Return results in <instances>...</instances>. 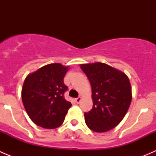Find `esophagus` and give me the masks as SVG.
Returning <instances> with one entry per match:
<instances>
[{"label": "esophagus", "instance_id": "obj_1", "mask_svg": "<svg viewBox=\"0 0 156 156\" xmlns=\"http://www.w3.org/2000/svg\"><path fill=\"white\" fill-rule=\"evenodd\" d=\"M75 102H76L77 103H79L80 102H81V97H78V98H76L75 99Z\"/></svg>", "mask_w": 156, "mask_h": 156}]
</instances>
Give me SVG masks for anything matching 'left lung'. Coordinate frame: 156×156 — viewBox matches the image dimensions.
I'll return each instance as SVG.
<instances>
[{
  "label": "left lung",
  "instance_id": "obj_1",
  "mask_svg": "<svg viewBox=\"0 0 156 156\" xmlns=\"http://www.w3.org/2000/svg\"><path fill=\"white\" fill-rule=\"evenodd\" d=\"M81 69L92 89L93 108L84 113L86 125L93 131H108L122 122L131 103L128 77L102 62L81 64Z\"/></svg>",
  "mask_w": 156,
  "mask_h": 156
}]
</instances>
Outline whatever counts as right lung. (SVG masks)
<instances>
[{"label": "right lung", "mask_w": 156, "mask_h": 156, "mask_svg": "<svg viewBox=\"0 0 156 156\" xmlns=\"http://www.w3.org/2000/svg\"><path fill=\"white\" fill-rule=\"evenodd\" d=\"M69 66L52 63L26 78L22 88L23 106L31 120L44 128L53 129L64 122L72 104L64 98L68 87L63 78Z\"/></svg>", "instance_id": "1"}]
</instances>
